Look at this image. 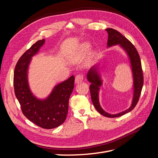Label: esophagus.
<instances>
[{
	"label": "esophagus",
	"instance_id": "esophagus-1",
	"mask_svg": "<svg viewBox=\"0 0 158 158\" xmlns=\"http://www.w3.org/2000/svg\"><path fill=\"white\" fill-rule=\"evenodd\" d=\"M83 78H84V76L82 74H78L75 78V83L79 84L80 82H82Z\"/></svg>",
	"mask_w": 158,
	"mask_h": 158
}]
</instances>
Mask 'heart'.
<instances>
[{
  "label": "heart",
  "instance_id": "1",
  "mask_svg": "<svg viewBox=\"0 0 158 158\" xmlns=\"http://www.w3.org/2000/svg\"><path fill=\"white\" fill-rule=\"evenodd\" d=\"M90 47V45L87 44V43H85V44H83L82 45V47H81V51L82 52H86Z\"/></svg>",
  "mask_w": 158,
  "mask_h": 158
}]
</instances>
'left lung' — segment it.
Masks as SVG:
<instances>
[{
    "instance_id": "obj_1",
    "label": "left lung",
    "mask_w": 158,
    "mask_h": 158,
    "mask_svg": "<svg viewBox=\"0 0 158 158\" xmlns=\"http://www.w3.org/2000/svg\"><path fill=\"white\" fill-rule=\"evenodd\" d=\"M106 30L108 33L107 47H111L117 45H119L125 51L128 59L130 60L133 78V98L131 107L126 109L125 111L117 114H110L102 109L99 103V93L100 87L103 84V81L101 75L99 73L98 64H95L89 69L87 74V79L91 83V85H89L90 94L95 108L102 115L110 118H114L122 116L123 114L131 111L135 107L141 94L143 84H144V78H143L140 56L138 55L135 47L118 31L112 29V28H107Z\"/></svg>"
}]
</instances>
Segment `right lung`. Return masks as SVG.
<instances>
[{
  "mask_svg": "<svg viewBox=\"0 0 158 158\" xmlns=\"http://www.w3.org/2000/svg\"><path fill=\"white\" fill-rule=\"evenodd\" d=\"M45 41V39L37 41L18 60L14 73V87L25 117L37 126L51 129L58 127L66 120L69 98L74 86V76L56 85L45 99H39L33 94L28 83V69L32 56L37 53Z\"/></svg>",
  "mask_w": 158,
  "mask_h": 158,
  "instance_id": "add662e5",
  "label": "right lung"
}]
</instances>
